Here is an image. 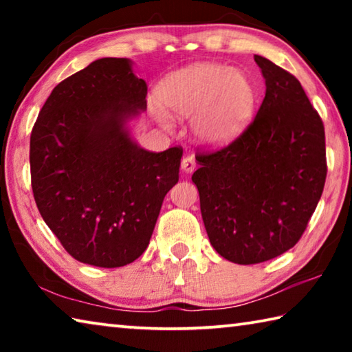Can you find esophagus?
I'll use <instances>...</instances> for the list:
<instances>
[{
    "label": "esophagus",
    "instance_id": "esophagus-1",
    "mask_svg": "<svg viewBox=\"0 0 352 352\" xmlns=\"http://www.w3.org/2000/svg\"><path fill=\"white\" fill-rule=\"evenodd\" d=\"M180 168H182L183 172H186V174H190V172H194V169H195V160H194V157H183Z\"/></svg>",
    "mask_w": 352,
    "mask_h": 352
}]
</instances>
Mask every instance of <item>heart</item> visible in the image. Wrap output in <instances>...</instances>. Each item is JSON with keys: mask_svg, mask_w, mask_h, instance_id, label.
Here are the masks:
<instances>
[{"mask_svg": "<svg viewBox=\"0 0 352 352\" xmlns=\"http://www.w3.org/2000/svg\"><path fill=\"white\" fill-rule=\"evenodd\" d=\"M162 102L152 100L148 110L164 127L172 126L170 111L190 116L195 138L210 146L236 140L252 121L256 90L250 77L226 65L201 62L169 74L158 88Z\"/></svg>", "mask_w": 352, "mask_h": 352, "instance_id": "b5f03b06", "label": "heart"}]
</instances>
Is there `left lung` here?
Returning <instances> with one entry per match:
<instances>
[{"label": "left lung", "mask_w": 352, "mask_h": 352, "mask_svg": "<svg viewBox=\"0 0 352 352\" xmlns=\"http://www.w3.org/2000/svg\"><path fill=\"white\" fill-rule=\"evenodd\" d=\"M265 98L226 147L197 153L192 182L214 250L234 264H259L300 241L326 182L324 126L300 80L254 56Z\"/></svg>", "instance_id": "left-lung-1"}]
</instances>
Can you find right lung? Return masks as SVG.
Returning <instances> with one entry per match:
<instances>
[{
    "label": "right lung",
    "instance_id": "obj_1",
    "mask_svg": "<svg viewBox=\"0 0 352 352\" xmlns=\"http://www.w3.org/2000/svg\"><path fill=\"white\" fill-rule=\"evenodd\" d=\"M129 58L104 57L52 90L31 133V184L41 217L83 264L127 265L144 253L182 147H140L127 122L147 109Z\"/></svg>",
    "mask_w": 352,
    "mask_h": 352
}]
</instances>
